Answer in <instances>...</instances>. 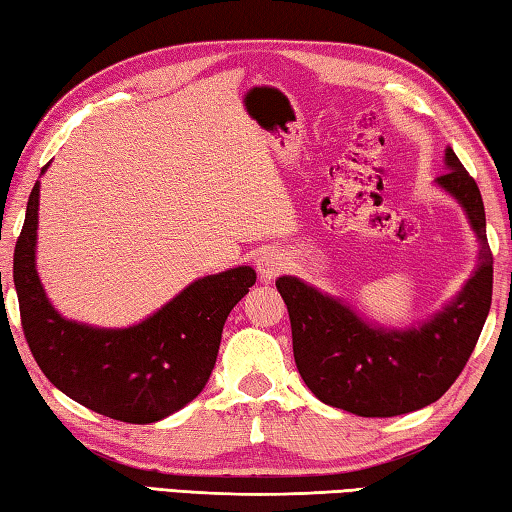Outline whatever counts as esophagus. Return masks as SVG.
I'll return each instance as SVG.
<instances>
[{
  "label": "esophagus",
  "mask_w": 512,
  "mask_h": 512,
  "mask_svg": "<svg viewBox=\"0 0 512 512\" xmlns=\"http://www.w3.org/2000/svg\"><path fill=\"white\" fill-rule=\"evenodd\" d=\"M255 266H257L259 277H262L264 282H271V280H275V277L284 271V268H287V259H284V255L280 253V250L266 248V250H262V253L257 255Z\"/></svg>",
  "instance_id": "obj_1"
}]
</instances>
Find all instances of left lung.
<instances>
[{
  "instance_id": "8db88e82",
  "label": "left lung",
  "mask_w": 512,
  "mask_h": 512,
  "mask_svg": "<svg viewBox=\"0 0 512 512\" xmlns=\"http://www.w3.org/2000/svg\"><path fill=\"white\" fill-rule=\"evenodd\" d=\"M445 169L436 185L463 207L479 259L463 289L429 320L406 329L372 325L300 277L275 280L289 309L298 372L320 402L361 418L418 411L440 400L470 359L492 302V253L481 192L452 146Z\"/></svg>"
}]
</instances>
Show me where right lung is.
<instances>
[{"label": "right lung", "instance_id": "right-lung-1", "mask_svg": "<svg viewBox=\"0 0 512 512\" xmlns=\"http://www.w3.org/2000/svg\"><path fill=\"white\" fill-rule=\"evenodd\" d=\"M38 207L40 183L31 189L15 244L13 282L24 336L40 370L58 391L112 420L149 424L183 409L212 375L225 318L255 284L253 268L198 277L131 327L76 323L60 316L42 289Z\"/></svg>", "mask_w": 512, "mask_h": 512}]
</instances>
